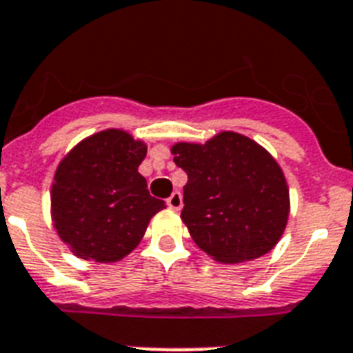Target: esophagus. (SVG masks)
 I'll return each instance as SVG.
<instances>
[{
  "label": "esophagus",
  "mask_w": 353,
  "mask_h": 353,
  "mask_svg": "<svg viewBox=\"0 0 353 353\" xmlns=\"http://www.w3.org/2000/svg\"><path fill=\"white\" fill-rule=\"evenodd\" d=\"M167 204L170 206L172 210H176V212H179V210L183 208V195L181 192H174V194L170 195L167 199Z\"/></svg>",
  "instance_id": "esophagus-1"
}]
</instances>
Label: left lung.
I'll return each mask as SVG.
<instances>
[{"label": "left lung", "instance_id": "1", "mask_svg": "<svg viewBox=\"0 0 353 353\" xmlns=\"http://www.w3.org/2000/svg\"><path fill=\"white\" fill-rule=\"evenodd\" d=\"M170 152L188 176L181 219L204 253L242 263L278 244L291 212L289 186L262 145L222 131L204 143L179 141Z\"/></svg>", "mask_w": 353, "mask_h": 353}]
</instances>
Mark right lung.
Here are the masks:
<instances>
[{
  "label": "right lung",
  "instance_id": "right-lung-1",
  "mask_svg": "<svg viewBox=\"0 0 353 353\" xmlns=\"http://www.w3.org/2000/svg\"><path fill=\"white\" fill-rule=\"evenodd\" d=\"M147 143L123 129L88 136L61 159L52 192V221L75 256L99 263L125 259L165 206L147 190L138 167Z\"/></svg>",
  "mask_w": 353,
  "mask_h": 353
}]
</instances>
